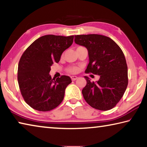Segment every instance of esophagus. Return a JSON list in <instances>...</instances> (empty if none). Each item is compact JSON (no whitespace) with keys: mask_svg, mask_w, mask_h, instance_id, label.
I'll list each match as a JSON object with an SVG mask.
<instances>
[{"mask_svg":"<svg viewBox=\"0 0 147 147\" xmlns=\"http://www.w3.org/2000/svg\"><path fill=\"white\" fill-rule=\"evenodd\" d=\"M71 80H73V81H74V80H76L77 78H78V77L76 76H72L71 77Z\"/></svg>","mask_w":147,"mask_h":147,"instance_id":"34e87169","label":"esophagus"}]
</instances>
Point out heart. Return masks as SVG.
<instances>
[{"instance_id": "heart-1", "label": "heart", "mask_w": 147, "mask_h": 147, "mask_svg": "<svg viewBox=\"0 0 147 147\" xmlns=\"http://www.w3.org/2000/svg\"><path fill=\"white\" fill-rule=\"evenodd\" d=\"M69 72L71 73H73V74H75L77 73L79 71V68L78 67H76V66H73V67H71L69 68Z\"/></svg>"}]
</instances>
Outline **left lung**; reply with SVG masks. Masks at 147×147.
<instances>
[{"instance_id": "left-lung-1", "label": "left lung", "mask_w": 147, "mask_h": 147, "mask_svg": "<svg viewBox=\"0 0 147 147\" xmlns=\"http://www.w3.org/2000/svg\"><path fill=\"white\" fill-rule=\"evenodd\" d=\"M74 41L88 51L89 62L86 73L100 76L96 82L85 76L87 84L82 91L84 99L94 109H112L123 97L128 83L127 64L121 49L102 35H77Z\"/></svg>"}]
</instances>
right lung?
<instances>
[{
	"label": "right lung",
	"instance_id": "add662e5",
	"mask_svg": "<svg viewBox=\"0 0 147 147\" xmlns=\"http://www.w3.org/2000/svg\"><path fill=\"white\" fill-rule=\"evenodd\" d=\"M74 36L46 35L34 41L21 56L17 80L26 104L34 109L48 111L63 100L65 90L72 82L69 76L52 79L51 67L58 63L62 53L73 42Z\"/></svg>",
	"mask_w": 147,
	"mask_h": 147
}]
</instances>
